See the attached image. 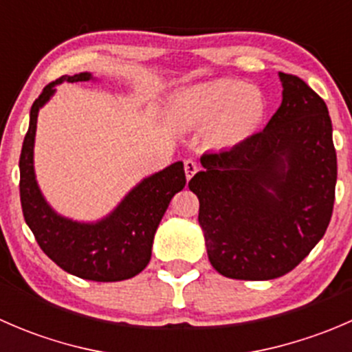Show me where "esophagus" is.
Listing matches in <instances>:
<instances>
[{"label":"esophagus","mask_w":352,"mask_h":352,"mask_svg":"<svg viewBox=\"0 0 352 352\" xmlns=\"http://www.w3.org/2000/svg\"><path fill=\"white\" fill-rule=\"evenodd\" d=\"M184 168H186L187 180H190L194 175H196V172L199 170V165H197V162H194V160H186V162H184Z\"/></svg>","instance_id":"obj_1"}]
</instances>
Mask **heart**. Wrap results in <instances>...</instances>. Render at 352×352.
Here are the masks:
<instances>
[{
	"mask_svg": "<svg viewBox=\"0 0 352 352\" xmlns=\"http://www.w3.org/2000/svg\"><path fill=\"white\" fill-rule=\"evenodd\" d=\"M264 94L239 80H212L177 91L168 117L180 129H206V143L214 150H235L247 143L265 117Z\"/></svg>",
	"mask_w": 352,
	"mask_h": 352,
	"instance_id": "obj_1",
	"label": "heart"
}]
</instances>
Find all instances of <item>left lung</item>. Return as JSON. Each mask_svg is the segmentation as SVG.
<instances>
[{
    "label": "left lung",
    "instance_id": "left-lung-1",
    "mask_svg": "<svg viewBox=\"0 0 352 352\" xmlns=\"http://www.w3.org/2000/svg\"><path fill=\"white\" fill-rule=\"evenodd\" d=\"M281 107L235 150L201 156L190 179L209 262L219 274L267 281L293 271L324 236L337 182L325 102L279 73Z\"/></svg>",
    "mask_w": 352,
    "mask_h": 352
}]
</instances>
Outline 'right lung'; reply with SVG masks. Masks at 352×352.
I'll use <instances>...</instances> for the list:
<instances>
[{"label":"right lung","mask_w":352,"mask_h":352,"mask_svg":"<svg viewBox=\"0 0 352 352\" xmlns=\"http://www.w3.org/2000/svg\"><path fill=\"white\" fill-rule=\"evenodd\" d=\"M95 81L88 71L61 76L42 90L30 109V122L20 155V201L25 223L38 247L69 274L97 283L134 278L148 265L156 228L170 201L186 186L184 163L175 162L144 177L107 216L97 221H74L59 214L35 179L34 146L38 110L61 83Z\"/></svg>","instance_id":"right-lung-1"}]
</instances>
